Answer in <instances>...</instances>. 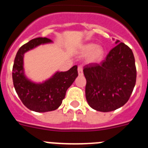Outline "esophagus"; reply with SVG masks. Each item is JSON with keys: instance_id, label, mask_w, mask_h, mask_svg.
Segmentation results:
<instances>
[{"instance_id": "34e87169", "label": "esophagus", "mask_w": 148, "mask_h": 148, "mask_svg": "<svg viewBox=\"0 0 148 148\" xmlns=\"http://www.w3.org/2000/svg\"><path fill=\"white\" fill-rule=\"evenodd\" d=\"M78 73L79 75H83V68L82 66H78Z\"/></svg>"}]
</instances>
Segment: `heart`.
Listing matches in <instances>:
<instances>
[{
	"mask_svg": "<svg viewBox=\"0 0 148 148\" xmlns=\"http://www.w3.org/2000/svg\"><path fill=\"white\" fill-rule=\"evenodd\" d=\"M79 53L82 56H87V61L90 64H95L100 62L104 56V49L93 43L83 44L80 47Z\"/></svg>",
	"mask_w": 148,
	"mask_h": 148,
	"instance_id": "b5f03b06",
	"label": "heart"
}]
</instances>
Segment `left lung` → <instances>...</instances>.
Here are the masks:
<instances>
[{
  "label": "left lung",
  "mask_w": 148,
  "mask_h": 148,
  "mask_svg": "<svg viewBox=\"0 0 148 148\" xmlns=\"http://www.w3.org/2000/svg\"><path fill=\"white\" fill-rule=\"evenodd\" d=\"M101 64H90L83 70L87 80V103L100 112H110L125 105L136 84V69L133 52L119 40Z\"/></svg>",
  "instance_id": "left-lung-1"
}]
</instances>
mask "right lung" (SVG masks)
<instances>
[{"instance_id": "1", "label": "right lung", "mask_w": 148, "mask_h": 148, "mask_svg": "<svg viewBox=\"0 0 148 148\" xmlns=\"http://www.w3.org/2000/svg\"><path fill=\"white\" fill-rule=\"evenodd\" d=\"M53 41L47 38L29 40L18 49L12 68V80L15 91L23 104L30 110L44 113L58 109L65 98L67 89L78 76L77 66L66 72H56L42 83H36L25 75L23 57L25 53L41 44Z\"/></svg>"}]
</instances>
